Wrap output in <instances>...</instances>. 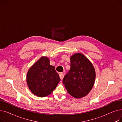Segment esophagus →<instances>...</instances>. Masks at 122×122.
Here are the masks:
<instances>
[{
    "mask_svg": "<svg viewBox=\"0 0 122 122\" xmlns=\"http://www.w3.org/2000/svg\"><path fill=\"white\" fill-rule=\"evenodd\" d=\"M59 76H60V78L62 80L63 78H64V75H63V73H59Z\"/></svg>",
    "mask_w": 122,
    "mask_h": 122,
    "instance_id": "esophagus-1",
    "label": "esophagus"
}]
</instances>
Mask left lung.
Here are the masks:
<instances>
[{
	"label": "left lung",
	"instance_id": "left-lung-1",
	"mask_svg": "<svg viewBox=\"0 0 122 122\" xmlns=\"http://www.w3.org/2000/svg\"><path fill=\"white\" fill-rule=\"evenodd\" d=\"M71 68L64 76L63 83L68 92L80 98L86 96L94 85L95 71L92 63L81 53H76L70 58Z\"/></svg>",
	"mask_w": 122,
	"mask_h": 122
}]
</instances>
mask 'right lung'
Segmentation results:
<instances>
[{
	"label": "right lung",
	"mask_w": 122,
	"mask_h": 122,
	"mask_svg": "<svg viewBox=\"0 0 122 122\" xmlns=\"http://www.w3.org/2000/svg\"><path fill=\"white\" fill-rule=\"evenodd\" d=\"M48 57L43 56L32 66L27 75V82L31 92L45 97L53 92L60 79Z\"/></svg>",
	"instance_id": "right-lung-1"
}]
</instances>
